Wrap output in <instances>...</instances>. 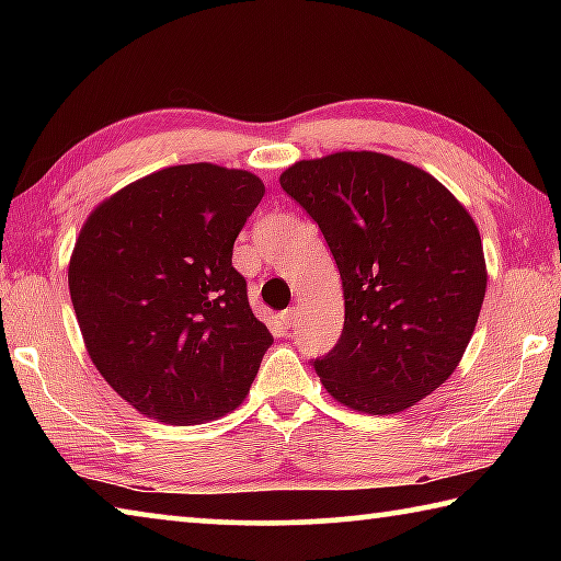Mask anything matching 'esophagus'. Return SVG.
<instances>
[{
    "instance_id": "34e87169",
    "label": "esophagus",
    "mask_w": 561,
    "mask_h": 561,
    "mask_svg": "<svg viewBox=\"0 0 561 561\" xmlns=\"http://www.w3.org/2000/svg\"><path fill=\"white\" fill-rule=\"evenodd\" d=\"M297 317H299V309H297V307L284 309V311H282V321H284V327H291L294 321H297Z\"/></svg>"
}]
</instances>
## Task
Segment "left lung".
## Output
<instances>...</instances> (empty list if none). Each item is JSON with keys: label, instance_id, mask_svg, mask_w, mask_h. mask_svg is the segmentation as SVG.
I'll return each mask as SVG.
<instances>
[{"label": "left lung", "instance_id": "1", "mask_svg": "<svg viewBox=\"0 0 561 561\" xmlns=\"http://www.w3.org/2000/svg\"><path fill=\"white\" fill-rule=\"evenodd\" d=\"M324 232L344 331L314 371L351 411L391 415L448 381L488 289L480 230L431 173L374 150L299 160L279 175Z\"/></svg>", "mask_w": 561, "mask_h": 561}]
</instances>
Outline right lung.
<instances>
[{
    "mask_svg": "<svg viewBox=\"0 0 561 561\" xmlns=\"http://www.w3.org/2000/svg\"><path fill=\"white\" fill-rule=\"evenodd\" d=\"M264 195L247 170L163 168L93 207L69 291L99 374L138 413L170 425L240 405L272 334L252 314L232 244Z\"/></svg>",
    "mask_w": 561,
    "mask_h": 561,
    "instance_id": "right-lung-1",
    "label": "right lung"
}]
</instances>
